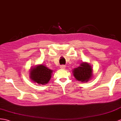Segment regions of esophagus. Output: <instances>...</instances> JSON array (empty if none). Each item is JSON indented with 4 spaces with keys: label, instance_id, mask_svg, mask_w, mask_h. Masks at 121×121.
I'll list each match as a JSON object with an SVG mask.
<instances>
[{
    "label": "esophagus",
    "instance_id": "esophagus-1",
    "mask_svg": "<svg viewBox=\"0 0 121 121\" xmlns=\"http://www.w3.org/2000/svg\"><path fill=\"white\" fill-rule=\"evenodd\" d=\"M60 68L62 69H65L66 68V66L65 65H61Z\"/></svg>",
    "mask_w": 121,
    "mask_h": 121
}]
</instances>
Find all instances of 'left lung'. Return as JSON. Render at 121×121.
<instances>
[{
	"label": "left lung",
	"mask_w": 121,
	"mask_h": 121,
	"mask_svg": "<svg viewBox=\"0 0 121 121\" xmlns=\"http://www.w3.org/2000/svg\"><path fill=\"white\" fill-rule=\"evenodd\" d=\"M73 74L77 80L82 82H87L93 76V69L87 63H82L80 66L74 68Z\"/></svg>",
	"instance_id": "8db88e82"
}]
</instances>
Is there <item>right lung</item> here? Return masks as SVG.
<instances>
[{
    "instance_id": "right-lung-1",
    "label": "right lung",
    "mask_w": 121,
    "mask_h": 121,
    "mask_svg": "<svg viewBox=\"0 0 121 121\" xmlns=\"http://www.w3.org/2000/svg\"><path fill=\"white\" fill-rule=\"evenodd\" d=\"M53 70L43 65H39L31 68L30 71V78L37 84H47L52 77Z\"/></svg>"
}]
</instances>
